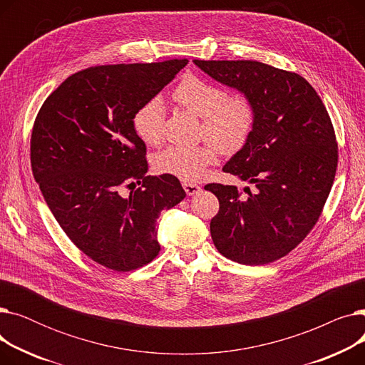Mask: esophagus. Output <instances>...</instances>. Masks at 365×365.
Masks as SVG:
<instances>
[{
  "instance_id": "1",
  "label": "esophagus",
  "mask_w": 365,
  "mask_h": 365,
  "mask_svg": "<svg viewBox=\"0 0 365 365\" xmlns=\"http://www.w3.org/2000/svg\"><path fill=\"white\" fill-rule=\"evenodd\" d=\"M183 189L187 195H197L201 192V186L190 183V182H183Z\"/></svg>"
}]
</instances>
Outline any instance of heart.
I'll use <instances>...</instances> for the list:
<instances>
[{"label":"heart","mask_w":365,"mask_h":365,"mask_svg":"<svg viewBox=\"0 0 365 365\" xmlns=\"http://www.w3.org/2000/svg\"><path fill=\"white\" fill-rule=\"evenodd\" d=\"M173 101L201 118L200 136L205 140L195 146H168L153 157L160 175L197 182L205 167L217 161L219 149L235 153L250 139L257 120L253 99L244 91L226 94V90L197 75H186L173 90ZM165 106L160 96L148 99L133 115V128L148 146L163 140Z\"/></svg>","instance_id":"b5f03b06"}]
</instances>
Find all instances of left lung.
I'll return each mask as SVG.
<instances>
[{
	"label": "left lung",
	"mask_w": 365,
	"mask_h": 365,
	"mask_svg": "<svg viewBox=\"0 0 365 365\" xmlns=\"http://www.w3.org/2000/svg\"><path fill=\"white\" fill-rule=\"evenodd\" d=\"M216 81L247 93L257 109L245 146L223 167L256 185L248 197L208 183L219 200L210 223L220 255L266 264L289 255L318 222L331 190L339 149L330 115L299 73L256 61H194Z\"/></svg>",
	"instance_id": "8db88e82"
}]
</instances>
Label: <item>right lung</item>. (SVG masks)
Returning <instances> with one entry per match:
<instances>
[{"instance_id": "1", "label": "right lung", "mask_w": 365, "mask_h": 365, "mask_svg": "<svg viewBox=\"0 0 365 365\" xmlns=\"http://www.w3.org/2000/svg\"><path fill=\"white\" fill-rule=\"evenodd\" d=\"M186 63L87 68L57 87L35 118L34 178L68 238L108 269L128 272L155 259L157 219L186 197L178 178L146 176V146L133 128L134 112Z\"/></svg>"}]
</instances>
